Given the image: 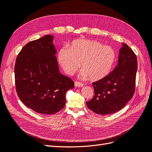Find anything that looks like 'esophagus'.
Listing matches in <instances>:
<instances>
[{
    "instance_id": "34e87169",
    "label": "esophagus",
    "mask_w": 152,
    "mask_h": 152,
    "mask_svg": "<svg viewBox=\"0 0 152 152\" xmlns=\"http://www.w3.org/2000/svg\"><path fill=\"white\" fill-rule=\"evenodd\" d=\"M75 86H76V87H83V86H84V85L83 83H80V82H78V81H75Z\"/></svg>"
}]
</instances>
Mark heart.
<instances>
[{"mask_svg": "<svg viewBox=\"0 0 152 152\" xmlns=\"http://www.w3.org/2000/svg\"><path fill=\"white\" fill-rule=\"evenodd\" d=\"M115 52L111 47L92 40L80 39L59 50L58 58L63 70L73 75L81 66L79 77L82 80H101L109 75L115 61Z\"/></svg>", "mask_w": 152, "mask_h": 152, "instance_id": "b5f03b06", "label": "heart"}]
</instances>
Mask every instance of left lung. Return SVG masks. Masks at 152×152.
Segmentation results:
<instances>
[{
    "mask_svg": "<svg viewBox=\"0 0 152 152\" xmlns=\"http://www.w3.org/2000/svg\"><path fill=\"white\" fill-rule=\"evenodd\" d=\"M119 51L118 64L110 75L94 82V97L86 105L97 114L106 115L122 110L135 92L137 57L125 43Z\"/></svg>",
    "mask_w": 152,
    "mask_h": 152,
    "instance_id": "left-lung-1",
    "label": "left lung"
}]
</instances>
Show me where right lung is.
<instances>
[{"mask_svg":"<svg viewBox=\"0 0 152 152\" xmlns=\"http://www.w3.org/2000/svg\"><path fill=\"white\" fill-rule=\"evenodd\" d=\"M46 35L28 42L16 58V92L24 104L38 113L53 115L66 104V94L75 88L71 79L59 71L53 43Z\"/></svg>","mask_w":152,"mask_h":152,"instance_id":"add662e5","label":"right lung"}]
</instances>
